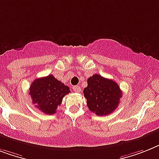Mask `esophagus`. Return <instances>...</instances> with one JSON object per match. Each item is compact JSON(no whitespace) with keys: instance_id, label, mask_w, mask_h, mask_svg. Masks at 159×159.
<instances>
[{"instance_id":"esophagus-1","label":"esophagus","mask_w":159,"mask_h":159,"mask_svg":"<svg viewBox=\"0 0 159 159\" xmlns=\"http://www.w3.org/2000/svg\"><path fill=\"white\" fill-rule=\"evenodd\" d=\"M73 90H74V92H75V93H80L81 91V89L80 87L79 86V85H75V86H73Z\"/></svg>"}]
</instances>
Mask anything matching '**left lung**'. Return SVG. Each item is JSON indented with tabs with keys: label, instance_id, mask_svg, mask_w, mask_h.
Returning <instances> with one entry per match:
<instances>
[{
	"label": "left lung",
	"instance_id": "1",
	"mask_svg": "<svg viewBox=\"0 0 159 159\" xmlns=\"http://www.w3.org/2000/svg\"><path fill=\"white\" fill-rule=\"evenodd\" d=\"M89 111L97 115H108L117 108L122 91L117 83L98 74L88 79V86L84 89Z\"/></svg>",
	"mask_w": 159,
	"mask_h": 159
}]
</instances>
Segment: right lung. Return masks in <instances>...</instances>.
<instances>
[{"label": "right lung", "instance_id": "right-lung-1", "mask_svg": "<svg viewBox=\"0 0 159 159\" xmlns=\"http://www.w3.org/2000/svg\"><path fill=\"white\" fill-rule=\"evenodd\" d=\"M69 93L70 88L57 80L53 75L35 80L29 89L32 103L46 115L55 114L57 106L61 105L62 98Z\"/></svg>", "mask_w": 159, "mask_h": 159}]
</instances>
